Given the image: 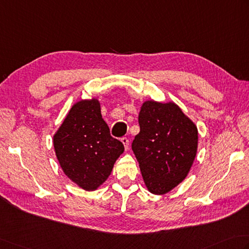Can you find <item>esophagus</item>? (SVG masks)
I'll list each match as a JSON object with an SVG mask.
<instances>
[{"label":"esophagus","instance_id":"obj_1","mask_svg":"<svg viewBox=\"0 0 249 249\" xmlns=\"http://www.w3.org/2000/svg\"><path fill=\"white\" fill-rule=\"evenodd\" d=\"M121 141L123 142L124 147H125V150L128 149V144H129V141H128V138L127 137H122L121 138Z\"/></svg>","mask_w":249,"mask_h":249}]
</instances>
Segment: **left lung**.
<instances>
[{
	"label": "left lung",
	"mask_w": 249,
	"mask_h": 249,
	"mask_svg": "<svg viewBox=\"0 0 249 249\" xmlns=\"http://www.w3.org/2000/svg\"><path fill=\"white\" fill-rule=\"evenodd\" d=\"M140 131L131 149L143 181L153 194L169 192L187 177L197 150V128L174 102H143Z\"/></svg>",
	"instance_id": "1"
}]
</instances>
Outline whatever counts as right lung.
Returning a JSON list of instances; mask_svg holds the SVG:
<instances>
[{"instance_id":"obj_1","label":"right lung","mask_w":249,"mask_h":249,"mask_svg":"<svg viewBox=\"0 0 249 249\" xmlns=\"http://www.w3.org/2000/svg\"><path fill=\"white\" fill-rule=\"evenodd\" d=\"M53 148L68 177L84 190H96L110 176L124 145L110 135L99 101L81 100L53 136Z\"/></svg>"}]
</instances>
